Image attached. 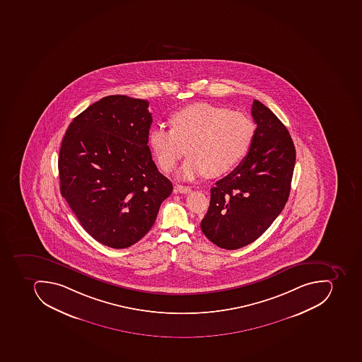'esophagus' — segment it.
<instances>
[{
  "mask_svg": "<svg viewBox=\"0 0 362 362\" xmlns=\"http://www.w3.org/2000/svg\"><path fill=\"white\" fill-rule=\"evenodd\" d=\"M175 190H176V193L188 194L190 190H192V188H190L189 186L177 185L176 187H175Z\"/></svg>",
  "mask_w": 362,
  "mask_h": 362,
  "instance_id": "esophagus-1",
  "label": "esophagus"
}]
</instances>
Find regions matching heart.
<instances>
[{
    "label": "heart",
    "mask_w": 362,
    "mask_h": 362,
    "mask_svg": "<svg viewBox=\"0 0 362 362\" xmlns=\"http://www.w3.org/2000/svg\"><path fill=\"white\" fill-rule=\"evenodd\" d=\"M172 129L160 125L150 131L149 144L163 170H172L185 155L180 175L190 180L199 175L218 177L237 168L252 147L256 125L242 112L223 106L196 103L174 112Z\"/></svg>",
    "instance_id": "heart-1"
}]
</instances>
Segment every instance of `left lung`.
Returning <instances> with one entry per match:
<instances>
[{
	"mask_svg": "<svg viewBox=\"0 0 362 362\" xmlns=\"http://www.w3.org/2000/svg\"><path fill=\"white\" fill-rule=\"evenodd\" d=\"M257 124L250 153L211 188L201 228L218 247L235 250L256 241L285 207L296 151L291 134L266 105L255 100Z\"/></svg>",
	"mask_w": 362,
	"mask_h": 362,
	"instance_id": "obj_1",
	"label": "left lung"
}]
</instances>
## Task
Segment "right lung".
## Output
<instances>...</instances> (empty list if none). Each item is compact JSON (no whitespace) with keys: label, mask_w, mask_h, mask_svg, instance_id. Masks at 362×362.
Segmentation results:
<instances>
[{"label":"right lung","mask_w":362,"mask_h":362,"mask_svg":"<svg viewBox=\"0 0 362 362\" xmlns=\"http://www.w3.org/2000/svg\"><path fill=\"white\" fill-rule=\"evenodd\" d=\"M148 107L140 98L105 96L74 119L60 147L62 196L85 231L113 249L141 240L173 192L148 147Z\"/></svg>","instance_id":"obj_1"}]
</instances>
